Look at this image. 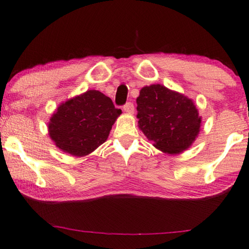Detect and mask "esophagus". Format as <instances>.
<instances>
[{"label": "esophagus", "mask_w": 249, "mask_h": 249, "mask_svg": "<svg viewBox=\"0 0 249 249\" xmlns=\"http://www.w3.org/2000/svg\"><path fill=\"white\" fill-rule=\"evenodd\" d=\"M123 111L127 114H133L134 113V105L132 102H127L126 105L123 107Z\"/></svg>", "instance_id": "obj_1"}]
</instances>
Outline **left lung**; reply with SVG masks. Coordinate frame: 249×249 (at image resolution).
<instances>
[{"instance_id": "obj_1", "label": "left lung", "mask_w": 249, "mask_h": 249, "mask_svg": "<svg viewBox=\"0 0 249 249\" xmlns=\"http://www.w3.org/2000/svg\"><path fill=\"white\" fill-rule=\"evenodd\" d=\"M136 102L140 130L162 152L178 155L198 137L201 116L183 93L155 84L140 89Z\"/></svg>"}]
</instances>
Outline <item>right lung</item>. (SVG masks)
<instances>
[{"mask_svg":"<svg viewBox=\"0 0 249 249\" xmlns=\"http://www.w3.org/2000/svg\"><path fill=\"white\" fill-rule=\"evenodd\" d=\"M121 113L106 94L87 90L57 107L48 124L49 136L63 152L88 156L107 139Z\"/></svg>","mask_w":249,"mask_h":249,"instance_id":"right-lung-1","label":"right lung"}]
</instances>
